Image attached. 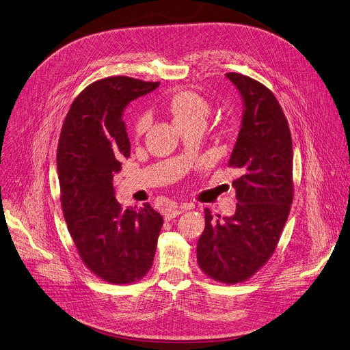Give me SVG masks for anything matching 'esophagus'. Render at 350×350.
<instances>
[{
  "mask_svg": "<svg viewBox=\"0 0 350 350\" xmlns=\"http://www.w3.org/2000/svg\"><path fill=\"white\" fill-rule=\"evenodd\" d=\"M193 208V205L190 204V205H185V206H179V205H171L167 211H165V220H171V219H174V217H176V216H179L185 209H191Z\"/></svg>",
  "mask_w": 350,
  "mask_h": 350,
  "instance_id": "obj_1",
  "label": "esophagus"
}]
</instances>
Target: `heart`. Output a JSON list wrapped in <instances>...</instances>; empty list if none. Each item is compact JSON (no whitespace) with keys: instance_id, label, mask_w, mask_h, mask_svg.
<instances>
[{"instance_id":"1","label":"heart","mask_w":350,"mask_h":350,"mask_svg":"<svg viewBox=\"0 0 350 350\" xmlns=\"http://www.w3.org/2000/svg\"><path fill=\"white\" fill-rule=\"evenodd\" d=\"M168 112L176 127L187 124H204L209 113L208 103L193 92H180L168 101ZM148 126V118L139 116L134 124L135 134H142Z\"/></svg>"}]
</instances>
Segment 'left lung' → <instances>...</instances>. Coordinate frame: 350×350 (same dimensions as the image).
I'll return each mask as SVG.
<instances>
[{"instance_id": "8db88e82", "label": "left lung", "mask_w": 350, "mask_h": 350, "mask_svg": "<svg viewBox=\"0 0 350 350\" xmlns=\"http://www.w3.org/2000/svg\"><path fill=\"white\" fill-rule=\"evenodd\" d=\"M226 77L243 108L228 161L242 172L232 182L238 204L221 220L205 209L197 261L215 280L238 283L267 262L286 224L293 202V142L284 113L264 85L235 72Z\"/></svg>"}]
</instances>
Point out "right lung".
<instances>
[{
  "label": "right lung",
  "instance_id": "obj_1",
  "mask_svg": "<svg viewBox=\"0 0 350 350\" xmlns=\"http://www.w3.org/2000/svg\"><path fill=\"white\" fill-rule=\"evenodd\" d=\"M159 85L129 77L97 81L72 103L60 134L57 172L70 234L86 267L116 284L150 269L163 226L149 202L123 208L113 187L131 148L124 109Z\"/></svg>",
  "mask_w": 350,
  "mask_h": 350
}]
</instances>
